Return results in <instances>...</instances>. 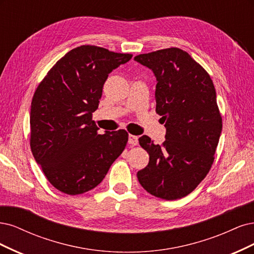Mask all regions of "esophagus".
<instances>
[{
    "mask_svg": "<svg viewBox=\"0 0 254 254\" xmlns=\"http://www.w3.org/2000/svg\"><path fill=\"white\" fill-rule=\"evenodd\" d=\"M128 143L130 145H137L138 144V137L134 135H128Z\"/></svg>",
    "mask_w": 254,
    "mask_h": 254,
    "instance_id": "obj_1",
    "label": "esophagus"
}]
</instances>
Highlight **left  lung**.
Here are the masks:
<instances>
[{
  "label": "left lung",
  "mask_w": 254,
  "mask_h": 254,
  "mask_svg": "<svg viewBox=\"0 0 254 254\" xmlns=\"http://www.w3.org/2000/svg\"><path fill=\"white\" fill-rule=\"evenodd\" d=\"M134 60L156 77V113L167 128L161 144L146 135L139 138L150 161L137 178L156 197L179 199L201 183L214 161L223 127L215 87L201 65L181 48L141 54Z\"/></svg>",
  "instance_id": "8db88e82"
}]
</instances>
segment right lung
Wrapping results in <instances>:
<instances>
[{"instance_id":"right-lung-1","label":"right lung","mask_w":254,"mask_h":254,"mask_svg":"<svg viewBox=\"0 0 254 254\" xmlns=\"http://www.w3.org/2000/svg\"><path fill=\"white\" fill-rule=\"evenodd\" d=\"M95 45L73 48L38 85L30 109V149L47 181L68 195L99 185L128 140L125 129L98 134V109L109 73L130 60Z\"/></svg>"}]
</instances>
